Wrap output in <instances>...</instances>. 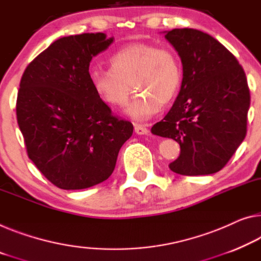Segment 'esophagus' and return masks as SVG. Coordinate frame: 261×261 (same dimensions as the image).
Returning <instances> with one entry per match:
<instances>
[{"label":"esophagus","instance_id":"obj_1","mask_svg":"<svg viewBox=\"0 0 261 261\" xmlns=\"http://www.w3.org/2000/svg\"><path fill=\"white\" fill-rule=\"evenodd\" d=\"M134 130L138 135H147L148 133H149V129H148L146 126L139 125V123H135L134 125Z\"/></svg>","mask_w":261,"mask_h":261}]
</instances>
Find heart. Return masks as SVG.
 <instances>
[{"mask_svg": "<svg viewBox=\"0 0 261 261\" xmlns=\"http://www.w3.org/2000/svg\"><path fill=\"white\" fill-rule=\"evenodd\" d=\"M90 82L103 101L113 107L125 106L138 122L146 121L176 97L182 83V66L174 52L148 43H132L111 57V67H93Z\"/></svg>", "mask_w": 261, "mask_h": 261, "instance_id": "heart-1", "label": "heart"}]
</instances>
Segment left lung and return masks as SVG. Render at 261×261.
Here are the masks:
<instances>
[{"label":"left lung","instance_id":"1","mask_svg":"<svg viewBox=\"0 0 261 261\" xmlns=\"http://www.w3.org/2000/svg\"><path fill=\"white\" fill-rule=\"evenodd\" d=\"M164 37L181 58L183 79L174 105L151 133L181 147L170 170L215 174L245 139L251 100L245 72L223 44L203 31L172 29Z\"/></svg>","mask_w":261,"mask_h":261}]
</instances>
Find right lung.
I'll use <instances>...</instances> for the list:
<instances>
[{
  "label": "right lung",
  "mask_w": 261,
  "mask_h": 261,
  "mask_svg": "<svg viewBox=\"0 0 261 261\" xmlns=\"http://www.w3.org/2000/svg\"><path fill=\"white\" fill-rule=\"evenodd\" d=\"M105 34L55 41L22 75L16 115L27 153L64 190L93 187L110 177L133 125L112 114L90 82V63L113 43Z\"/></svg>",
  "instance_id": "add662e5"
}]
</instances>
